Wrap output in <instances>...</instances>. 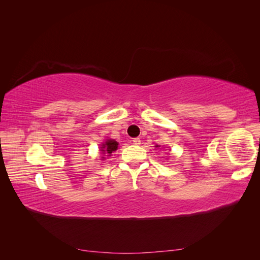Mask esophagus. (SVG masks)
<instances>
[{
	"label": "esophagus",
	"mask_w": 260,
	"mask_h": 260,
	"mask_svg": "<svg viewBox=\"0 0 260 260\" xmlns=\"http://www.w3.org/2000/svg\"><path fill=\"white\" fill-rule=\"evenodd\" d=\"M132 142H133V144L135 145H140L141 144V140H140V138H135L132 140Z\"/></svg>",
	"instance_id": "1"
}]
</instances>
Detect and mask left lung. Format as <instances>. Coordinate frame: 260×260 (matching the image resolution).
I'll list each match as a JSON object with an SVG mask.
<instances>
[{"label":"left lung","mask_w":260,"mask_h":260,"mask_svg":"<svg viewBox=\"0 0 260 260\" xmlns=\"http://www.w3.org/2000/svg\"><path fill=\"white\" fill-rule=\"evenodd\" d=\"M156 146H158V147H159V145H156Z\"/></svg>","instance_id":"left-lung-1"}]
</instances>
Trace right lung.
<instances>
[{
	"mask_svg": "<svg viewBox=\"0 0 260 260\" xmlns=\"http://www.w3.org/2000/svg\"><path fill=\"white\" fill-rule=\"evenodd\" d=\"M118 148V142L113 139H107L106 142H104L101 146L100 152L102 154V156H111L113 152H115L116 149ZM102 158H105V157H102Z\"/></svg>",
	"mask_w": 260,
	"mask_h": 260,
	"instance_id": "1",
	"label": "right lung"
}]
</instances>
